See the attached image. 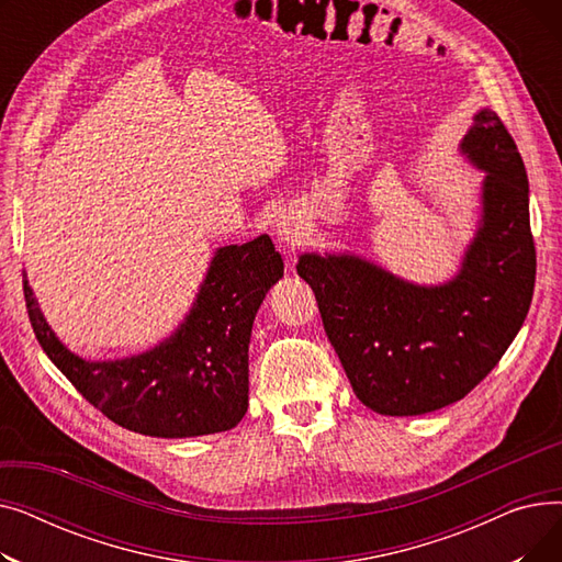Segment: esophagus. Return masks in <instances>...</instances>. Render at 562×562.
<instances>
[{
    "label": "esophagus",
    "instance_id": "obj_1",
    "mask_svg": "<svg viewBox=\"0 0 562 562\" xmlns=\"http://www.w3.org/2000/svg\"><path fill=\"white\" fill-rule=\"evenodd\" d=\"M276 234L284 246L296 248L305 241V223L301 221V216H296L293 212H282L276 218Z\"/></svg>",
    "mask_w": 562,
    "mask_h": 562
}]
</instances>
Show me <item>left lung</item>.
Returning <instances> with one entry per match:
<instances>
[{"label": "left lung", "mask_w": 562, "mask_h": 562, "mask_svg": "<svg viewBox=\"0 0 562 562\" xmlns=\"http://www.w3.org/2000/svg\"><path fill=\"white\" fill-rule=\"evenodd\" d=\"M462 153L487 177L483 223L453 282L417 286L350 255L296 263L352 392L380 415L415 417L464 398L504 358L533 301L528 177L515 138L483 109Z\"/></svg>", "instance_id": "left-lung-1"}]
</instances>
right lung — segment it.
<instances>
[{
  "label": "right lung",
  "mask_w": 562,
  "mask_h": 562,
  "mask_svg": "<svg viewBox=\"0 0 562 562\" xmlns=\"http://www.w3.org/2000/svg\"><path fill=\"white\" fill-rule=\"evenodd\" d=\"M282 271V257L266 234L221 248L180 330L150 352L115 362L72 356L49 330L26 280L22 289L47 358L106 419L150 437H198L244 419L252 321Z\"/></svg>",
  "instance_id": "right-lung-1"
}]
</instances>
